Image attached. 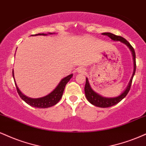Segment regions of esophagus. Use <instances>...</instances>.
Instances as JSON below:
<instances>
[{"label":"esophagus","instance_id":"34e87169","mask_svg":"<svg viewBox=\"0 0 146 146\" xmlns=\"http://www.w3.org/2000/svg\"><path fill=\"white\" fill-rule=\"evenodd\" d=\"M77 72H78V73H85V70H84V68L80 67V68H78V70H77Z\"/></svg>","mask_w":146,"mask_h":146}]
</instances>
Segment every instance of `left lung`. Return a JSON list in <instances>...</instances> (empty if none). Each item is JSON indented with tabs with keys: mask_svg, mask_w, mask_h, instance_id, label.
I'll return each instance as SVG.
<instances>
[{
	"mask_svg": "<svg viewBox=\"0 0 146 146\" xmlns=\"http://www.w3.org/2000/svg\"><path fill=\"white\" fill-rule=\"evenodd\" d=\"M103 35H106L110 37L112 41H120L121 43H124L126 46L129 48L130 51L132 53L133 56V64H134V68H133V73L132 76H131V80H130L129 84H128L127 86H126V89L122 92L119 96H115V97H105L100 95L99 94L96 93L95 91H94L91 88L90 83H89L88 79L86 78V84L85 88H84V91H85L86 97L88 101L91 104L94 105V106L99 107V108H110V107L113 106V105H116L119 102H120L128 94L129 92L130 88H131V84H132V80L134 75L135 73V70H136V62H135V52L133 47L131 46V45L128 42L125 38L122 37L120 36H117L112 34L111 33H102Z\"/></svg>",
	"mask_w": 146,
	"mask_h": 146,
	"instance_id": "left-lung-1",
	"label": "left lung"
}]
</instances>
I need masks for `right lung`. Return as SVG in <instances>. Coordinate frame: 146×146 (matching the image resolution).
Wrapping results in <instances>:
<instances>
[{
  "label": "right lung",
  "instance_id": "1",
  "mask_svg": "<svg viewBox=\"0 0 146 146\" xmlns=\"http://www.w3.org/2000/svg\"><path fill=\"white\" fill-rule=\"evenodd\" d=\"M52 34H54V33H48L47 34L38 33V34L32 35V36H37V35H43V36H45V35ZM72 77H73V74H70L69 75H68V76L62 79L60 82V83L58 84L57 86L54 88V90H52L50 94H47L46 96H43V97L36 98V99H33V98H30L29 96H26V95H24V94L20 90L19 88L17 87L16 82H15V78H14V73L13 71V78L14 79V82H15L17 91V92H18L19 95H20L21 97V99H22L24 101H25L27 104L31 105V106L38 108H50V107L54 106V105H55L56 103H58V101L60 100L61 98H62L63 92H64L66 84L68 83V81L71 80Z\"/></svg>",
  "mask_w": 146,
  "mask_h": 146
}]
</instances>
